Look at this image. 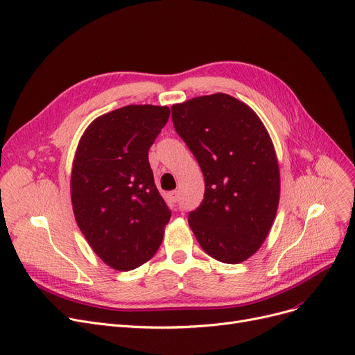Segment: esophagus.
<instances>
[{
  "label": "esophagus",
  "mask_w": 355,
  "mask_h": 355,
  "mask_svg": "<svg viewBox=\"0 0 355 355\" xmlns=\"http://www.w3.org/2000/svg\"><path fill=\"white\" fill-rule=\"evenodd\" d=\"M169 198H171V202H174V203H177L178 200H180V193L175 190V191H171L169 193Z\"/></svg>",
  "instance_id": "34e87169"
}]
</instances>
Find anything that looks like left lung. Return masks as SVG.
Listing matches in <instances>:
<instances>
[{
  "instance_id": "1",
  "label": "left lung",
  "mask_w": 355,
  "mask_h": 355,
  "mask_svg": "<svg viewBox=\"0 0 355 355\" xmlns=\"http://www.w3.org/2000/svg\"><path fill=\"white\" fill-rule=\"evenodd\" d=\"M171 112L205 175V198L189 225L206 254L239 264L263 245L279 207L271 137L251 107L223 92L174 104Z\"/></svg>"
}]
</instances>
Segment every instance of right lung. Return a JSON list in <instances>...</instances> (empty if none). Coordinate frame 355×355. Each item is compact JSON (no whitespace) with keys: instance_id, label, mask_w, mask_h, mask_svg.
Masks as SVG:
<instances>
[{"instance_id":"obj_1","label":"right lung","mask_w":355,"mask_h":355,"mask_svg":"<svg viewBox=\"0 0 355 355\" xmlns=\"http://www.w3.org/2000/svg\"><path fill=\"white\" fill-rule=\"evenodd\" d=\"M168 117L166 105H125L92 121L76 148L75 220L92 251L114 270H135L155 255L171 218L148 159Z\"/></svg>"}]
</instances>
